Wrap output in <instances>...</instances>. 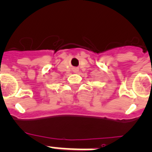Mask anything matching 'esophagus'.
<instances>
[{"label":"esophagus","instance_id":"34e87169","mask_svg":"<svg viewBox=\"0 0 152 152\" xmlns=\"http://www.w3.org/2000/svg\"><path fill=\"white\" fill-rule=\"evenodd\" d=\"M77 72H78V69H75V72L77 73Z\"/></svg>","mask_w":152,"mask_h":152}]
</instances>
